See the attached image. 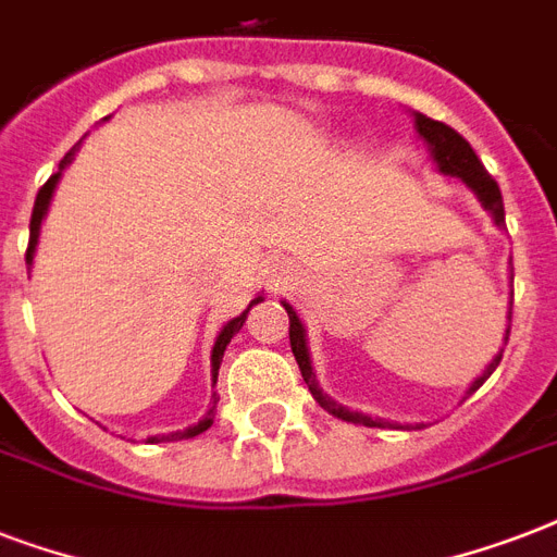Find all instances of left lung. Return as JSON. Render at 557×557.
<instances>
[{"label":"left lung","mask_w":557,"mask_h":557,"mask_svg":"<svg viewBox=\"0 0 557 557\" xmlns=\"http://www.w3.org/2000/svg\"><path fill=\"white\" fill-rule=\"evenodd\" d=\"M413 124H416V133H419V138L428 144V152H431L433 164H436V170H440L442 176H454V178H459V182H466V185L474 190L476 199H480V205H483V208L492 213L494 225L497 227L506 225V210H503L500 187H497V182L488 176V170L483 168V161L476 159V152L471 150V144H468L466 138L457 133V129H450L448 124L433 121V117L422 115V112H413ZM511 297H515V292H511ZM283 306H286V312H288V341H292V352H295V361H297V367H300V375H304V381L309 384V389H312L314 401H318L323 410H330L332 416L344 419V422L364 424V428H387V424L393 428V422L372 419V416L358 413V410H349V407L338 405L335 398H330L326 393H323L321 384H318V375H314V370H312V356H309V344H306L304 321L297 318L295 306L286 304V300H283ZM509 321H511V306H509ZM509 330L511 326H506L503 344L509 341ZM500 358H503V347H500V352L492 358V364L485 367L483 375H476V379L471 381V387L466 389V398L483 387L485 379H488V375L497 370V364H500ZM398 428H401V424H398Z\"/></svg>","instance_id":"obj_1"}]
</instances>
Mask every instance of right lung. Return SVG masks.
I'll use <instances>...</instances> for the list:
<instances>
[{"label":"right lung","instance_id":"right-lung-1","mask_svg":"<svg viewBox=\"0 0 557 557\" xmlns=\"http://www.w3.org/2000/svg\"><path fill=\"white\" fill-rule=\"evenodd\" d=\"M81 147V144H77ZM77 147H72V150L65 152L63 161H60V168H57V173L51 178H48L46 185L39 187L37 193V201H34V213H30V239H28V253H25V262H28V271L30 265H34V251H37V243H39V227H42V219H46L48 213V205H51V196H54L57 190V182H60V176H63V170L72 164L74 152H77ZM262 300V295H257L248 304V309H245L243 314H236L234 321H227L225 326H222V332L216 335V344H213V349H210V375H213V384H216V375H219V364H222V356H225L227 344H231V338H234L236 332L243 330L245 318H248V312H251V306H257ZM216 393H213V398H210V407L208 413L201 416L199 422L190 424V428H185V431H176V433H156V436H147V442L150 445H156V442H173V440H193V436H199V433H205L213 424V416H216Z\"/></svg>","mask_w":557,"mask_h":557}]
</instances>
